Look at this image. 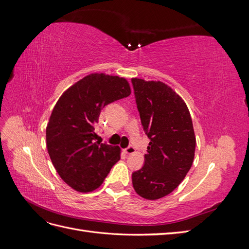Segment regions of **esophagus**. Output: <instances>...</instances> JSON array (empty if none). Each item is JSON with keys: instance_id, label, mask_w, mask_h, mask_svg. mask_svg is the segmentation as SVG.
I'll list each match as a JSON object with an SVG mask.
<instances>
[{"instance_id": "1", "label": "esophagus", "mask_w": 249, "mask_h": 249, "mask_svg": "<svg viewBox=\"0 0 249 249\" xmlns=\"http://www.w3.org/2000/svg\"><path fill=\"white\" fill-rule=\"evenodd\" d=\"M135 147L133 146V145H130V146H127L126 148H124V153L125 154H127V155H132V154H134L135 153Z\"/></svg>"}]
</instances>
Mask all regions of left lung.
Instances as JSON below:
<instances>
[{
	"label": "left lung",
	"instance_id": "left-lung-1",
	"mask_svg": "<svg viewBox=\"0 0 249 249\" xmlns=\"http://www.w3.org/2000/svg\"><path fill=\"white\" fill-rule=\"evenodd\" d=\"M141 124L150 139L144 165L133 172L135 191L155 200L171 193L190 170L195 135L187 105L160 81L132 79Z\"/></svg>",
	"mask_w": 249,
	"mask_h": 249
}]
</instances>
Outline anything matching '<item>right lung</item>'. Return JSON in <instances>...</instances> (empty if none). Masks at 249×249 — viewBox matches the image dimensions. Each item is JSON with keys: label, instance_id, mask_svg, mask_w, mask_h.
Returning <instances> with one entry per match:
<instances>
[{"label": "right lung", "instance_id": "1", "mask_svg": "<svg viewBox=\"0 0 249 249\" xmlns=\"http://www.w3.org/2000/svg\"><path fill=\"white\" fill-rule=\"evenodd\" d=\"M130 94L124 78L91 73L60 96L47 125V147L58 175L72 189H97L119 161V146L95 141V125L105 106Z\"/></svg>", "mask_w": 249, "mask_h": 249}]
</instances>
